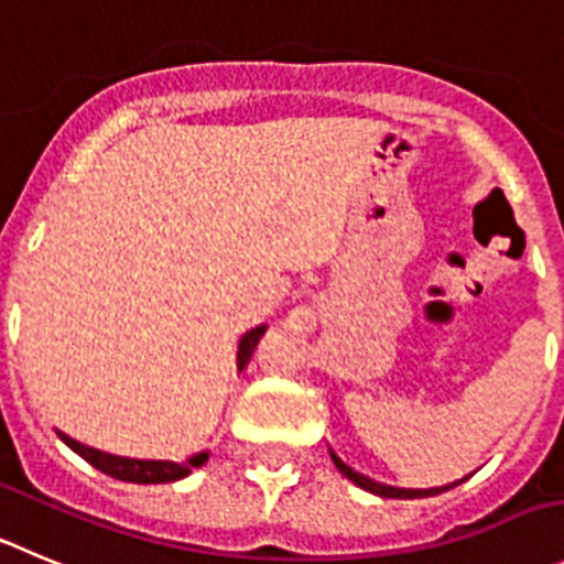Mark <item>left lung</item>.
Listing matches in <instances>:
<instances>
[{
	"label": "left lung",
	"instance_id": "left-lung-1",
	"mask_svg": "<svg viewBox=\"0 0 564 564\" xmlns=\"http://www.w3.org/2000/svg\"><path fill=\"white\" fill-rule=\"evenodd\" d=\"M330 459H334V465L339 467L341 476L350 478V481H354L356 487L367 489V492H372V496H381V498H425V496H440V492H445V489H454L456 484L465 481V478H462V481L445 484V487H431V489H401V487H389V484H378V481H372V478L361 476V473L350 470V467H347L345 462H341L339 456L334 454V451H330Z\"/></svg>",
	"mask_w": 564,
	"mask_h": 564
}]
</instances>
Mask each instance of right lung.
<instances>
[{
	"label": "right lung",
	"instance_id": "add662e5",
	"mask_svg": "<svg viewBox=\"0 0 564 564\" xmlns=\"http://www.w3.org/2000/svg\"><path fill=\"white\" fill-rule=\"evenodd\" d=\"M264 330H267V325H258V328L247 330V334L241 336L239 354H236V367H239V370H245V365L250 361L252 350H256L258 339L264 336ZM57 436H61V440L66 442L68 448L75 451L77 456H83L88 465H94L97 470H102L105 476L119 478V481H130V484H170V481H177V478H186L194 467H199L208 462V451H203V454H194L192 459H186V462L128 459V456H113V454H105V451L88 448V445L72 440V436H66L63 431H57Z\"/></svg>",
	"mask_w": 564,
	"mask_h": 564
}]
</instances>
